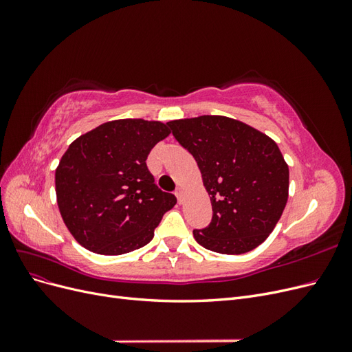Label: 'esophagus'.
Here are the masks:
<instances>
[{"label":"esophagus","mask_w":352,"mask_h":352,"mask_svg":"<svg viewBox=\"0 0 352 352\" xmlns=\"http://www.w3.org/2000/svg\"><path fill=\"white\" fill-rule=\"evenodd\" d=\"M175 194H176V198H177L179 202L184 201V189H182V188H177Z\"/></svg>","instance_id":"34e87169"}]
</instances>
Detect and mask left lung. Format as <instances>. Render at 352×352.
Masks as SVG:
<instances>
[{"label": "left lung", "mask_w": 352, "mask_h": 352, "mask_svg": "<svg viewBox=\"0 0 352 352\" xmlns=\"http://www.w3.org/2000/svg\"><path fill=\"white\" fill-rule=\"evenodd\" d=\"M167 124L194 155L211 201V223L194 230L195 241L220 254L257 248L279 221L289 190V168L278 144L225 116Z\"/></svg>", "instance_id": "obj_1"}]
</instances>
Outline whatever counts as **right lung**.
Wrapping results in <instances>:
<instances>
[{
    "mask_svg": "<svg viewBox=\"0 0 352 352\" xmlns=\"http://www.w3.org/2000/svg\"><path fill=\"white\" fill-rule=\"evenodd\" d=\"M170 133L162 122L102 123L73 141L56 170L63 221L83 248L120 255L144 247L176 197L154 184L146 157Z\"/></svg>",
    "mask_w": 352,
    "mask_h": 352,
    "instance_id": "obj_1",
    "label": "right lung"
}]
</instances>
